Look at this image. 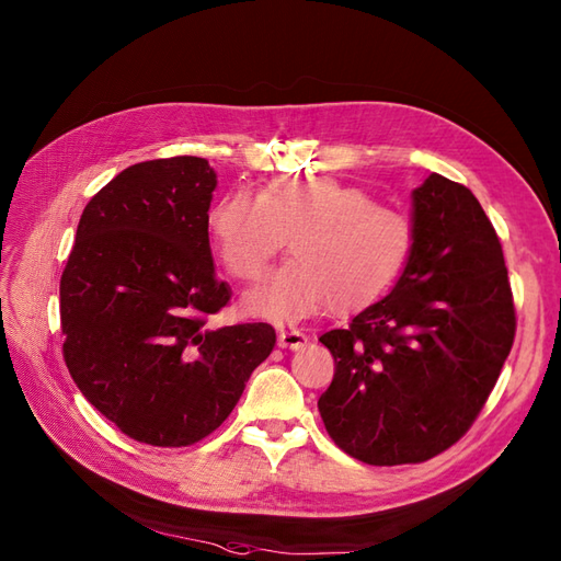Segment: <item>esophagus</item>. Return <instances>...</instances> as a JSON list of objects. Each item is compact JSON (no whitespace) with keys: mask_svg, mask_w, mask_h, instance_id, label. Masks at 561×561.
Returning a JSON list of instances; mask_svg holds the SVG:
<instances>
[{"mask_svg":"<svg viewBox=\"0 0 561 561\" xmlns=\"http://www.w3.org/2000/svg\"><path fill=\"white\" fill-rule=\"evenodd\" d=\"M277 344L282 350H304L308 344V335H304L301 330H279Z\"/></svg>","mask_w":561,"mask_h":561,"instance_id":"34e87169","label":"esophagus"}]
</instances>
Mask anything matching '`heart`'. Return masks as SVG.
<instances>
[{
    "label": "heart",
    "instance_id": "heart-1",
    "mask_svg": "<svg viewBox=\"0 0 561 561\" xmlns=\"http://www.w3.org/2000/svg\"><path fill=\"white\" fill-rule=\"evenodd\" d=\"M207 231L221 267L241 282L260 277L289 236L294 257L243 296L248 316L277 325L378 299L412 250L408 217L328 175L277 178L257 197L226 193L207 214Z\"/></svg>",
    "mask_w": 561,
    "mask_h": 561
}]
</instances>
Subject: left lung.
I'll return each instance as SVG.
<instances>
[{
  "mask_svg": "<svg viewBox=\"0 0 561 561\" xmlns=\"http://www.w3.org/2000/svg\"><path fill=\"white\" fill-rule=\"evenodd\" d=\"M516 335L504 250L468 187L432 173L412 190V250L386 299L320 342L335 378L318 410L368 465L424 462L472 426Z\"/></svg>",
  "mask_w": 561,
  "mask_h": 561,
  "instance_id": "8db88e82",
  "label": "left lung"
}]
</instances>
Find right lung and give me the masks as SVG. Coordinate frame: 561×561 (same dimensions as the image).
<instances>
[{"instance_id":"right-lung-1","label":"right lung","mask_w":561,"mask_h":561,"mask_svg":"<svg viewBox=\"0 0 561 561\" xmlns=\"http://www.w3.org/2000/svg\"><path fill=\"white\" fill-rule=\"evenodd\" d=\"M214 187L199 157L129 165L83 209L59 279L69 374L139 444L209 436L277 342L267 323L207 328L231 299L209 248Z\"/></svg>"}]
</instances>
